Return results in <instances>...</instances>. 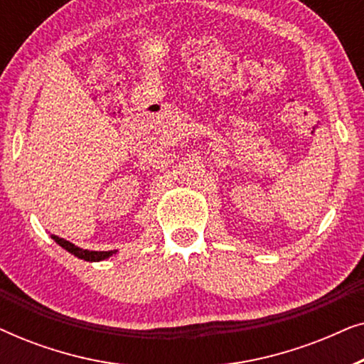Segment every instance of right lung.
Wrapping results in <instances>:
<instances>
[{
    "label": "right lung",
    "instance_id": "right-lung-1",
    "mask_svg": "<svg viewBox=\"0 0 364 364\" xmlns=\"http://www.w3.org/2000/svg\"><path fill=\"white\" fill-rule=\"evenodd\" d=\"M54 238V242L59 243L63 248H66L69 253H73V255H76L77 258H82V260L86 262H99V260H104V258L111 257L112 255V250L109 252H94V250H84V248H79L74 245V243L64 240V238H59L56 235H51Z\"/></svg>",
    "mask_w": 364,
    "mask_h": 364
}]
</instances>
